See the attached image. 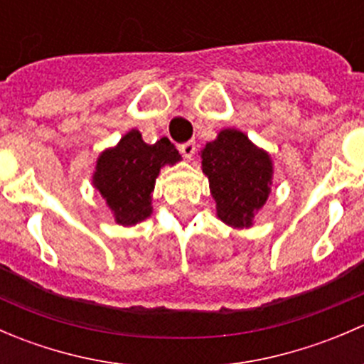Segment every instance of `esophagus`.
<instances>
[{
	"label": "esophagus",
	"mask_w": 364,
	"mask_h": 364,
	"mask_svg": "<svg viewBox=\"0 0 364 364\" xmlns=\"http://www.w3.org/2000/svg\"><path fill=\"white\" fill-rule=\"evenodd\" d=\"M179 151H181V155L185 156V159L192 160L193 155H196V142H193V141L185 142V144L179 146Z\"/></svg>",
	"instance_id": "34e87169"
}]
</instances>
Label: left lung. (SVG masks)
Masks as SVG:
<instances>
[{
  "label": "left lung",
  "mask_w": 364,
  "mask_h": 364,
  "mask_svg": "<svg viewBox=\"0 0 364 364\" xmlns=\"http://www.w3.org/2000/svg\"><path fill=\"white\" fill-rule=\"evenodd\" d=\"M216 216L232 229H248L273 185V160L247 134L223 128L200 151Z\"/></svg>",
  "instance_id": "8db88e82"
}]
</instances>
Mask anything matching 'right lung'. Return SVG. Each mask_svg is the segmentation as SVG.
<instances>
[{"mask_svg": "<svg viewBox=\"0 0 364 364\" xmlns=\"http://www.w3.org/2000/svg\"><path fill=\"white\" fill-rule=\"evenodd\" d=\"M181 160L167 137L146 144L139 130H130L114 148L98 155L93 186L104 197L116 223L132 227L153 213L151 193L160 168Z\"/></svg>", "mask_w": 364, "mask_h": 364, "instance_id": "add662e5", "label": "right lung"}]
</instances>
